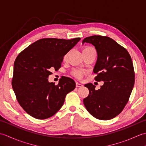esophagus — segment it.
<instances>
[{
    "mask_svg": "<svg viewBox=\"0 0 146 146\" xmlns=\"http://www.w3.org/2000/svg\"><path fill=\"white\" fill-rule=\"evenodd\" d=\"M76 87H82V86H83V85L82 84V83L76 82Z\"/></svg>",
    "mask_w": 146,
    "mask_h": 146,
    "instance_id": "34e87169",
    "label": "esophagus"
}]
</instances>
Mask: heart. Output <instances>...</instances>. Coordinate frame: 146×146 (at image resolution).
<instances>
[{
	"label": "heart",
	"mask_w": 146,
	"mask_h": 146,
	"mask_svg": "<svg viewBox=\"0 0 146 146\" xmlns=\"http://www.w3.org/2000/svg\"><path fill=\"white\" fill-rule=\"evenodd\" d=\"M94 48H92V47H90V46H86V47H85L83 49V51H86V50H89V49H93ZM67 57V54L65 55L64 56V59H66ZM73 74L74 76H75L76 77H77V78H82V77L84 75V72H83V71H79V70H74L73 72Z\"/></svg>",
	"instance_id": "b5f03b06"
}]
</instances>
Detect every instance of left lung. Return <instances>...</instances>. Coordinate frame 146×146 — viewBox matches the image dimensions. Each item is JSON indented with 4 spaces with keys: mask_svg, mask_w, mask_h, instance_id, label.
Returning <instances> with one entry per match:
<instances>
[{
    "mask_svg": "<svg viewBox=\"0 0 146 146\" xmlns=\"http://www.w3.org/2000/svg\"><path fill=\"white\" fill-rule=\"evenodd\" d=\"M84 42L90 43L97 50L95 80L104 83L98 90L92 83L86 84L89 95L83 99V104L96 119H111L124 108L134 87L135 73L131 57L125 48L109 37L92 36L83 39Z\"/></svg>",
    "mask_w": 146,
    "mask_h": 146,
    "instance_id": "8db88e82",
    "label": "left lung"
}]
</instances>
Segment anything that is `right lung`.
<instances>
[{"label": "right lung", "mask_w": 146, "mask_h": 146, "mask_svg": "<svg viewBox=\"0 0 146 146\" xmlns=\"http://www.w3.org/2000/svg\"><path fill=\"white\" fill-rule=\"evenodd\" d=\"M80 38L41 39L20 52L14 63L12 86L26 112L37 119L51 117L63 106L65 97L75 89L73 79L63 76L58 85L48 82L51 70H58L64 55Z\"/></svg>", "instance_id": "1"}]
</instances>
